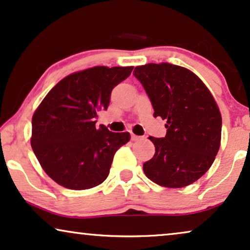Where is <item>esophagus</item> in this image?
I'll list each match as a JSON object with an SVG mask.
<instances>
[{
	"label": "esophagus",
	"instance_id": "34e87169",
	"mask_svg": "<svg viewBox=\"0 0 250 250\" xmlns=\"http://www.w3.org/2000/svg\"><path fill=\"white\" fill-rule=\"evenodd\" d=\"M142 136H137V135H135V134H131V141H140V140H142Z\"/></svg>",
	"mask_w": 250,
	"mask_h": 250
}]
</instances>
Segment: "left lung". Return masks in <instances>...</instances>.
Segmentation results:
<instances>
[{
  "mask_svg": "<svg viewBox=\"0 0 250 250\" xmlns=\"http://www.w3.org/2000/svg\"><path fill=\"white\" fill-rule=\"evenodd\" d=\"M153 116L166 120V136H150L156 153L143 164L157 185L182 188L197 181L212 165L222 138V115L209 88L188 69L169 63L136 67Z\"/></svg>",
  "mask_w": 250,
  "mask_h": 250,
  "instance_id": "obj_1",
  "label": "left lung"
}]
</instances>
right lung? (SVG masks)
Segmentation results:
<instances>
[{"instance_id":"add662e5","label":"right lung","mask_w":250,"mask_h":250,"mask_svg":"<svg viewBox=\"0 0 250 250\" xmlns=\"http://www.w3.org/2000/svg\"><path fill=\"white\" fill-rule=\"evenodd\" d=\"M134 67H93L74 72L47 93L32 118L31 146L41 167L62 187L84 190L103 183L129 132L97 127L110 93Z\"/></svg>"}]
</instances>
